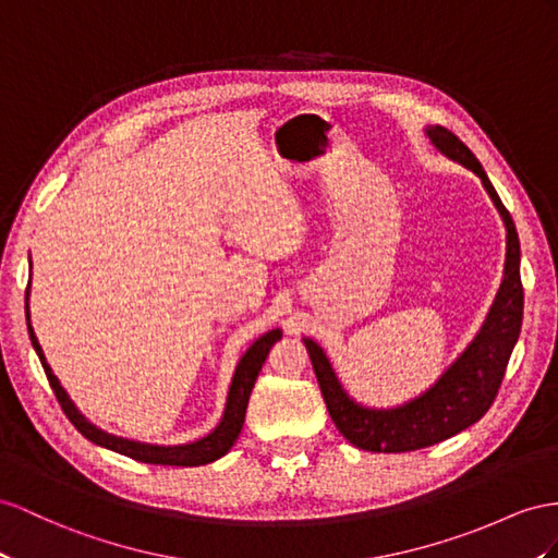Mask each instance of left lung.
<instances>
[{
    "instance_id": "left-lung-1",
    "label": "left lung",
    "mask_w": 558,
    "mask_h": 558,
    "mask_svg": "<svg viewBox=\"0 0 558 558\" xmlns=\"http://www.w3.org/2000/svg\"><path fill=\"white\" fill-rule=\"evenodd\" d=\"M426 136L452 162L471 169L488 191L493 205L507 228V262L505 278L499 284L495 302L490 306L481 332L464 349L446 373L438 377L432 389L412 398L405 405L375 410L363 408L341 389L335 369L327 361L325 351L313 339L304 337L308 359L316 369L320 393L325 398L327 412L344 436L355 448L369 452H410L428 448L434 442L446 440L464 432L466 426L478 422L490 410L499 384L505 379L507 363L517 344L523 320V284H521V245L517 226L511 214L499 199L497 191L485 174L476 155L457 138L446 126H426Z\"/></svg>"
}]
</instances>
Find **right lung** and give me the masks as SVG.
Returning <instances> with one entry per match:
<instances>
[{"label": "right lung", "mask_w": 558, "mask_h": 558, "mask_svg": "<svg viewBox=\"0 0 558 558\" xmlns=\"http://www.w3.org/2000/svg\"><path fill=\"white\" fill-rule=\"evenodd\" d=\"M27 288H31V284H27ZM25 318H27V332H31V341H33L37 355H39L41 367H45L51 389H53L56 398H59L65 417L75 424L77 432L84 438H89L92 442H96V446L116 450V452L132 457V460H138V462L165 464V466L209 464L214 460H219V457H223L228 450L233 448V442L240 436V428H242V424H245V412H247V403H250V393L254 389V381L262 373V365L266 361L270 347H274L276 341L282 337L280 330H270V332H266V335L256 339L254 344L245 353H242V359L235 367L233 381H231V389H228L223 417L211 434H207L205 438H199V440L185 442V446H150V442L112 436V434L104 432V428H98L96 424H92L87 417L82 415V412L75 408V403L68 398L65 389L61 387L59 377L51 373V367L45 359V351H41L33 325H31V311H27V304H25Z\"/></svg>", "instance_id": "right-lung-1"}]
</instances>
